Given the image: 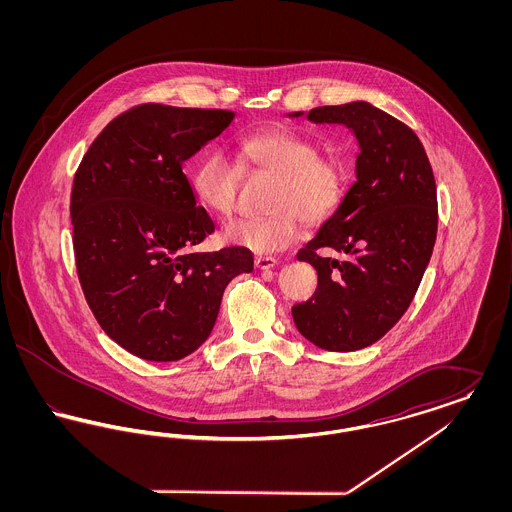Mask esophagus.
Returning <instances> with one entry per match:
<instances>
[{"instance_id": "esophagus-1", "label": "esophagus", "mask_w": 512, "mask_h": 512, "mask_svg": "<svg viewBox=\"0 0 512 512\" xmlns=\"http://www.w3.org/2000/svg\"><path fill=\"white\" fill-rule=\"evenodd\" d=\"M278 265L276 257H270V255H257L255 257V267L261 268V270H268V268H274Z\"/></svg>"}]
</instances>
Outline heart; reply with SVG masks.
<instances>
[{"label": "heart", "mask_w": 512, "mask_h": 512, "mask_svg": "<svg viewBox=\"0 0 512 512\" xmlns=\"http://www.w3.org/2000/svg\"><path fill=\"white\" fill-rule=\"evenodd\" d=\"M234 161L220 149L207 151L190 172L195 201L211 215L228 219L236 211L245 176H270L268 215L236 220L224 228L228 242L257 253H272L295 244L305 222L322 224L338 209L347 169L340 153L320 149L317 140L288 128L247 134L232 149Z\"/></svg>", "instance_id": "1"}]
</instances>
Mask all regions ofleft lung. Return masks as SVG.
Listing matches in <instances>:
<instances>
[{"label":"left lung","mask_w":512,"mask_h":512,"mask_svg":"<svg viewBox=\"0 0 512 512\" xmlns=\"http://www.w3.org/2000/svg\"><path fill=\"white\" fill-rule=\"evenodd\" d=\"M307 119L345 124L361 153L357 182L297 253L318 286L293 305V322L320 349L357 351L390 332L420 286L438 234L436 180L413 130L366 101L317 107Z\"/></svg>","instance_id":"8db88e82"}]
</instances>
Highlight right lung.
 Returning a JSON list of instances; mask_svg holds the SVG:
<instances>
[{
    "label": "right lung",
    "mask_w": 512,
    "mask_h": 512,
    "mask_svg": "<svg viewBox=\"0 0 512 512\" xmlns=\"http://www.w3.org/2000/svg\"><path fill=\"white\" fill-rule=\"evenodd\" d=\"M232 111L144 103L109 122L74 174V259L84 297L128 353L184 359L209 338L228 282L253 270L245 247L195 251L215 222L182 172Z\"/></svg>",
    "instance_id": "obj_1"
}]
</instances>
